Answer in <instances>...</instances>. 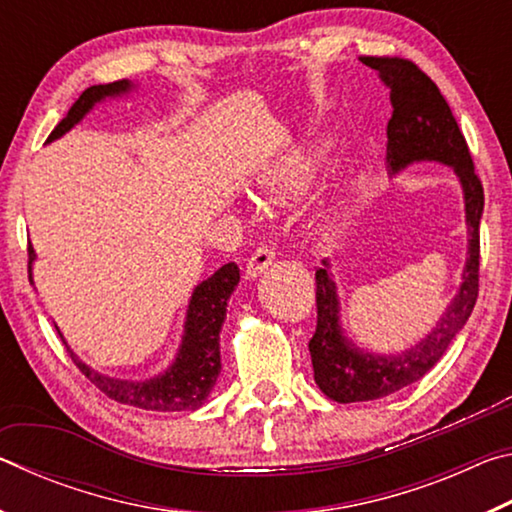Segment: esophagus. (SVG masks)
<instances>
[{
    "mask_svg": "<svg viewBox=\"0 0 512 512\" xmlns=\"http://www.w3.org/2000/svg\"><path fill=\"white\" fill-rule=\"evenodd\" d=\"M275 253L268 246H259L253 255H250L248 264H246V275L250 280H255V277L262 275L268 266L273 264Z\"/></svg>",
    "mask_w": 512,
    "mask_h": 512,
    "instance_id": "1",
    "label": "esophagus"
}]
</instances>
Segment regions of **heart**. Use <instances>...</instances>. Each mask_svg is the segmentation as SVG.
Returning a JSON list of instances; mask_svg holds the SVG:
<instances>
[{"instance_id": "obj_1", "label": "heart", "mask_w": 512, "mask_h": 512, "mask_svg": "<svg viewBox=\"0 0 512 512\" xmlns=\"http://www.w3.org/2000/svg\"><path fill=\"white\" fill-rule=\"evenodd\" d=\"M329 149H332V142L329 140H314L307 149L291 153L275 169L268 171L262 178V183H259L266 201L273 205H284L289 201H296L302 194H307V189L316 180L320 160H325ZM316 232L325 241H334L339 237L343 232V219L339 212H327L320 216Z\"/></svg>"}]
</instances>
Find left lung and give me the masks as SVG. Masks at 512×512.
Masks as SVG:
<instances>
[{
  "instance_id": "8db88e82",
  "label": "left lung",
  "mask_w": 512,
  "mask_h": 512,
  "mask_svg": "<svg viewBox=\"0 0 512 512\" xmlns=\"http://www.w3.org/2000/svg\"><path fill=\"white\" fill-rule=\"evenodd\" d=\"M391 90L393 115L388 119L386 162L395 173L413 162H440L452 167L463 187L467 223V259L463 282L436 327L420 343L397 354L361 350L341 327V300L329 262L316 271L318 323L309 341L314 379L329 400L350 404L379 400L422 379L443 357L470 318L479 296V223L483 216V187L474 173L467 142L447 101L418 65L404 58L363 56Z\"/></svg>"
}]
</instances>
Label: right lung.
<instances>
[{"label": "right lung", "mask_w": 512, "mask_h": 512, "mask_svg": "<svg viewBox=\"0 0 512 512\" xmlns=\"http://www.w3.org/2000/svg\"><path fill=\"white\" fill-rule=\"evenodd\" d=\"M135 88L131 81H115L106 85H92L85 90L67 117L51 131L47 142H54L63 137L67 131L79 124L97 103L115 97H124ZM33 262H36V250L29 244V277L33 282ZM239 284V266L235 262L223 264L212 277H207L194 289L189 298L183 343H180L176 359L171 366L144 381L119 379L110 375H101L99 370L83 363L69 348L67 341L60 334V339L67 345V352L79 370L88 377L101 393H106L110 400L135 406L144 411H196L205 404L207 395L212 393L216 377L221 372V350L219 334L225 320V307L232 291Z\"/></svg>", "instance_id": "add662e5"}]
</instances>
